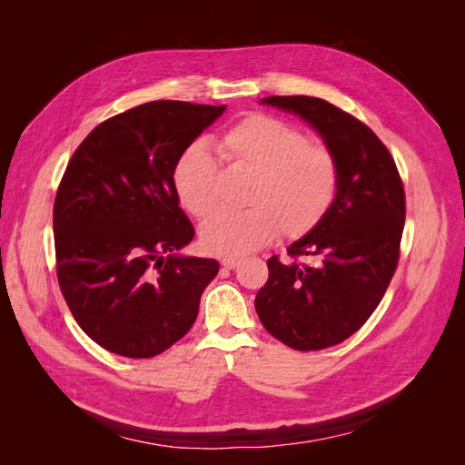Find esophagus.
I'll list each match as a JSON object with an SVG mask.
<instances>
[{
	"label": "esophagus",
	"mask_w": 465,
	"mask_h": 465,
	"mask_svg": "<svg viewBox=\"0 0 465 465\" xmlns=\"http://www.w3.org/2000/svg\"><path fill=\"white\" fill-rule=\"evenodd\" d=\"M242 262V258H238V256H224L223 260H221V265L223 267H227V270H234V267Z\"/></svg>",
	"instance_id": "obj_1"
}]
</instances>
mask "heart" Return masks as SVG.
<instances>
[{
  "label": "heart",
  "mask_w": 465,
  "mask_h": 465,
  "mask_svg": "<svg viewBox=\"0 0 465 465\" xmlns=\"http://www.w3.org/2000/svg\"><path fill=\"white\" fill-rule=\"evenodd\" d=\"M223 161L250 178L241 213H219L202 227V242L215 254H246L279 232L287 241L314 231L330 213L341 186V164L331 147L308 142L285 120L252 114L219 139ZM174 190L195 219L217 209V164L192 145L174 166Z\"/></svg>",
  "instance_id": "obj_1"
}]
</instances>
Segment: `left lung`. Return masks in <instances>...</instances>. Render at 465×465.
Instances as JSON below:
<instances>
[{"instance_id":"8db88e82","label":"left lung","mask_w":465,"mask_h":465,"mask_svg":"<svg viewBox=\"0 0 465 465\" xmlns=\"http://www.w3.org/2000/svg\"><path fill=\"white\" fill-rule=\"evenodd\" d=\"M262 103L312 124L341 164L330 213L289 246V262L267 260L270 277L256 312L275 340L297 351L333 347L371 318L396 273L405 192L396 161L349 112L316 96H267ZM304 257L314 264H304Z\"/></svg>"}]
</instances>
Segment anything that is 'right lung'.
I'll list each match as a JSON object with an SVG mask.
<instances>
[{"label": "right lung", "mask_w": 465, "mask_h": 465, "mask_svg": "<svg viewBox=\"0 0 465 465\" xmlns=\"http://www.w3.org/2000/svg\"><path fill=\"white\" fill-rule=\"evenodd\" d=\"M223 110L139 104L98 124L67 163L54 202L55 273L81 330L110 353L161 355L198 318L219 263L176 254L195 231L173 174Z\"/></svg>", "instance_id": "obj_1"}]
</instances>
